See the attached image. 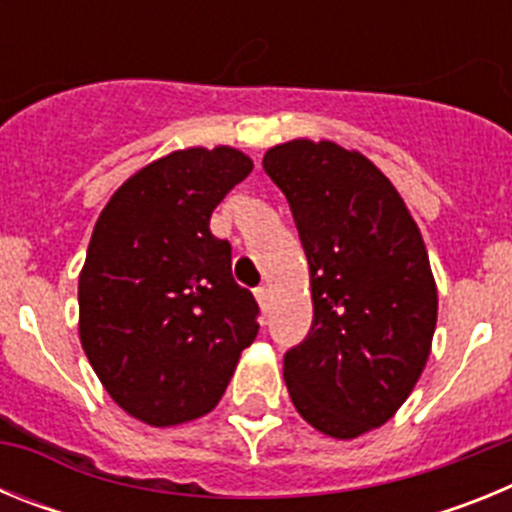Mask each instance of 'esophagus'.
<instances>
[{
	"mask_svg": "<svg viewBox=\"0 0 512 512\" xmlns=\"http://www.w3.org/2000/svg\"><path fill=\"white\" fill-rule=\"evenodd\" d=\"M256 300H259L261 310H269V302H271L269 289H266V287H259V289H256Z\"/></svg>",
	"mask_w": 512,
	"mask_h": 512,
	"instance_id": "34e87169",
	"label": "esophagus"
}]
</instances>
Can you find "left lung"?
I'll use <instances>...</instances> for the list:
<instances>
[{"label": "left lung", "mask_w": 512, "mask_h": 512, "mask_svg": "<svg viewBox=\"0 0 512 512\" xmlns=\"http://www.w3.org/2000/svg\"><path fill=\"white\" fill-rule=\"evenodd\" d=\"M310 266L312 325L284 354L297 413L356 438L408 400L431 354L438 292L423 235L392 182L359 151L289 140L264 156Z\"/></svg>", "instance_id": "8db88e82"}]
</instances>
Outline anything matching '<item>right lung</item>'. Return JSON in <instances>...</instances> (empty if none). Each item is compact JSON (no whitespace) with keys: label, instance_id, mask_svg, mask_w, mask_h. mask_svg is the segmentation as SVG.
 I'll return each mask as SVG.
<instances>
[{"label":"right lung","instance_id":"1","mask_svg":"<svg viewBox=\"0 0 512 512\" xmlns=\"http://www.w3.org/2000/svg\"><path fill=\"white\" fill-rule=\"evenodd\" d=\"M253 169L230 146L158 158L104 205L79 277V338L104 390L156 428L215 408L259 305L230 274L210 215Z\"/></svg>","mask_w":512,"mask_h":512}]
</instances>
